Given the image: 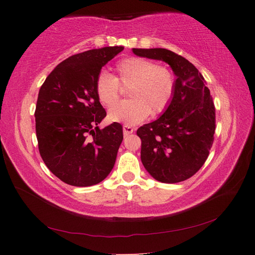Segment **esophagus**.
<instances>
[{"label": "esophagus", "instance_id": "34e87169", "mask_svg": "<svg viewBox=\"0 0 255 255\" xmlns=\"http://www.w3.org/2000/svg\"><path fill=\"white\" fill-rule=\"evenodd\" d=\"M123 130H124L125 136H128V134H130V133L133 132V128L130 127V126H127V125H126V126L123 127Z\"/></svg>", "mask_w": 255, "mask_h": 255}]
</instances>
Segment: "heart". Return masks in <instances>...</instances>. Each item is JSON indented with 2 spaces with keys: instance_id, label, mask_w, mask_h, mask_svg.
I'll return each mask as SVG.
<instances>
[{
  "instance_id": "heart-1",
  "label": "heart",
  "mask_w": 255,
  "mask_h": 255,
  "mask_svg": "<svg viewBox=\"0 0 255 255\" xmlns=\"http://www.w3.org/2000/svg\"><path fill=\"white\" fill-rule=\"evenodd\" d=\"M116 77L101 71L95 82L97 99L104 106H111L121 95L122 86H129L130 100L119 102L108 111L112 122L136 125L151 113L164 112L174 96L175 77L172 70L140 57L122 59L116 67Z\"/></svg>"
}]
</instances>
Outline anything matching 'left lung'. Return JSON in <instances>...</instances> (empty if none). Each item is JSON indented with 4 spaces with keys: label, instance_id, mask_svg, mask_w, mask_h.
<instances>
[{
    "label": "left lung",
    "instance_id": "obj_1",
    "mask_svg": "<svg viewBox=\"0 0 255 255\" xmlns=\"http://www.w3.org/2000/svg\"><path fill=\"white\" fill-rule=\"evenodd\" d=\"M132 52L166 62L176 75L174 96L165 112L137 130L142 164L159 182L185 181L203 166L214 142L213 97L203 75L182 56L163 48H133Z\"/></svg>",
    "mask_w": 255,
    "mask_h": 255
}]
</instances>
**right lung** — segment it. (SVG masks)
<instances>
[{
  "label": "right lung",
  "mask_w": 255,
  "mask_h": 255,
  "mask_svg": "<svg viewBox=\"0 0 255 255\" xmlns=\"http://www.w3.org/2000/svg\"><path fill=\"white\" fill-rule=\"evenodd\" d=\"M124 50L104 47L69 57L48 75L38 93L36 136L41 159L53 174L72 186L102 182L115 164L123 127L99 124L106 112L95 93L101 69Z\"/></svg>",
  "instance_id": "obj_1"
}]
</instances>
